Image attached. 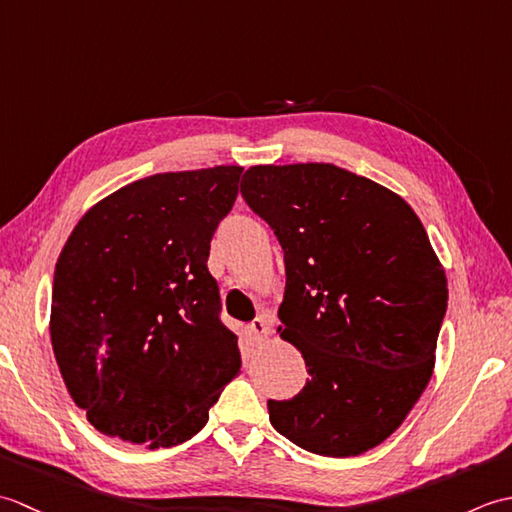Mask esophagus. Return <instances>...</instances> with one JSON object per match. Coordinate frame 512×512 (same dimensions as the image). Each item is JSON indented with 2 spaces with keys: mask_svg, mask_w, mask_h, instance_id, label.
Listing matches in <instances>:
<instances>
[{
  "mask_svg": "<svg viewBox=\"0 0 512 512\" xmlns=\"http://www.w3.org/2000/svg\"><path fill=\"white\" fill-rule=\"evenodd\" d=\"M248 328H250V334H253L257 341H264L266 336L270 334V325H268V321L262 319V317H257L253 323L248 325Z\"/></svg>",
  "mask_w": 512,
  "mask_h": 512,
  "instance_id": "1",
  "label": "esophagus"
}]
</instances>
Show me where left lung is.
<instances>
[{"label": "left lung", "instance_id": "1", "mask_svg": "<svg viewBox=\"0 0 512 512\" xmlns=\"http://www.w3.org/2000/svg\"><path fill=\"white\" fill-rule=\"evenodd\" d=\"M242 195L284 248L277 332L310 374L268 400L270 422L325 458L378 447L436 365L449 290L427 231L398 193L325 162L250 167Z\"/></svg>", "mask_w": 512, "mask_h": 512}]
</instances>
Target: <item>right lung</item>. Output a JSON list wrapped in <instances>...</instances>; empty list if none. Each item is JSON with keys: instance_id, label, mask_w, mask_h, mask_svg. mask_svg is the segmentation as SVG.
Here are the masks:
<instances>
[{"instance_id": "1", "label": "right lung", "mask_w": 512, "mask_h": 512, "mask_svg": "<svg viewBox=\"0 0 512 512\" xmlns=\"http://www.w3.org/2000/svg\"><path fill=\"white\" fill-rule=\"evenodd\" d=\"M242 167L156 173L107 195L65 242L50 339L76 407L110 438L169 449L242 367L206 268Z\"/></svg>"}]
</instances>
